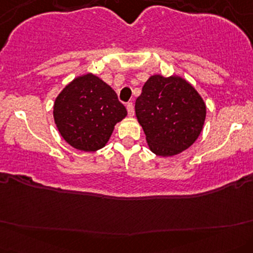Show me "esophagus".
I'll use <instances>...</instances> for the list:
<instances>
[{
  "label": "esophagus",
  "instance_id": "34e87169",
  "mask_svg": "<svg viewBox=\"0 0 253 253\" xmlns=\"http://www.w3.org/2000/svg\"><path fill=\"white\" fill-rule=\"evenodd\" d=\"M126 108H127V112H128L129 117H133V114H134V106H133V103L132 102L127 103Z\"/></svg>",
  "mask_w": 253,
  "mask_h": 253
}]
</instances>
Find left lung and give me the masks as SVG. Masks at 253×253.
I'll return each mask as SVG.
<instances>
[{
  "instance_id": "obj_1",
  "label": "left lung",
  "mask_w": 253,
  "mask_h": 253,
  "mask_svg": "<svg viewBox=\"0 0 253 253\" xmlns=\"http://www.w3.org/2000/svg\"><path fill=\"white\" fill-rule=\"evenodd\" d=\"M135 114L150 150L157 156L181 153L194 144L206 119L199 92L178 76H151L135 101Z\"/></svg>"
}]
</instances>
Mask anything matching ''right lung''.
<instances>
[{
	"label": "right lung",
	"instance_id": "add662e5",
	"mask_svg": "<svg viewBox=\"0 0 253 253\" xmlns=\"http://www.w3.org/2000/svg\"><path fill=\"white\" fill-rule=\"evenodd\" d=\"M126 115L117 92L91 74L68 84L53 107L54 123L66 143L86 152L103 147Z\"/></svg>",
	"mask_w": 253,
	"mask_h": 253
}]
</instances>
